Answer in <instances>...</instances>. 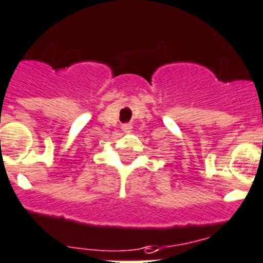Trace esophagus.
I'll return each mask as SVG.
<instances>
[{"label": "esophagus", "mask_w": 263, "mask_h": 263, "mask_svg": "<svg viewBox=\"0 0 263 263\" xmlns=\"http://www.w3.org/2000/svg\"><path fill=\"white\" fill-rule=\"evenodd\" d=\"M122 129H123L124 134H131L132 126L131 124H123V126H122Z\"/></svg>", "instance_id": "1"}]
</instances>
